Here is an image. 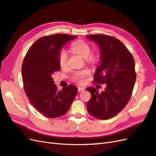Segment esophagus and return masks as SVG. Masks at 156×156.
<instances>
[{
	"instance_id": "1",
	"label": "esophagus",
	"mask_w": 156,
	"mask_h": 156,
	"mask_svg": "<svg viewBox=\"0 0 156 156\" xmlns=\"http://www.w3.org/2000/svg\"><path fill=\"white\" fill-rule=\"evenodd\" d=\"M78 91H82L85 90V88H84V87H78Z\"/></svg>"
}]
</instances>
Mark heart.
Returning <instances> with one entry per match:
<instances>
[{"label":"heart","mask_w":156,"mask_h":156,"mask_svg":"<svg viewBox=\"0 0 156 156\" xmlns=\"http://www.w3.org/2000/svg\"><path fill=\"white\" fill-rule=\"evenodd\" d=\"M71 49L76 53L83 58H87L91 60L93 57H91L90 54L91 53V47L88 43L86 42L79 40V41H75L71 45ZM68 60V53L65 49H62L60 51L58 56V62L59 65L61 67H64L66 65ZM90 74V71L87 69L82 70L80 71L75 72L73 74V79L74 80L77 81L80 83H82L84 82L85 78L88 76Z\"/></svg>","instance_id":"1"}]
</instances>
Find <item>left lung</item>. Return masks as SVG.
Listing matches in <instances>:
<instances>
[{
    "label": "left lung",
    "instance_id": "obj_1",
    "mask_svg": "<svg viewBox=\"0 0 156 156\" xmlns=\"http://www.w3.org/2000/svg\"><path fill=\"white\" fill-rule=\"evenodd\" d=\"M86 38L98 44L101 63L94 73V81L106 83L105 90L99 93L95 87H87L91 98L87 103L88 113L95 118L113 117L129 102L136 78L133 55L117 39L98 34Z\"/></svg>",
    "mask_w": 156,
    "mask_h": 156
}]
</instances>
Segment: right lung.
<instances>
[{"label": "right lung", "mask_w": 156, "mask_h": 156, "mask_svg": "<svg viewBox=\"0 0 156 156\" xmlns=\"http://www.w3.org/2000/svg\"><path fill=\"white\" fill-rule=\"evenodd\" d=\"M76 37L55 34L39 38L23 59L22 76L25 92L35 109L47 117L66 114L77 95L78 88L73 85L58 90L52 77L61 69L58 56L62 47Z\"/></svg>", "instance_id": "obj_1"}]
</instances>
